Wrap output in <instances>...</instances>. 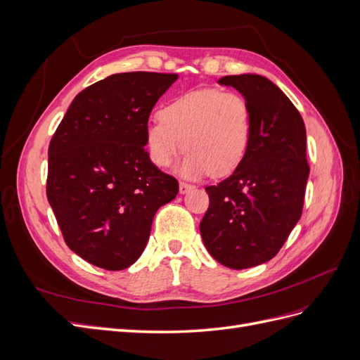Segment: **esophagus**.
I'll use <instances>...</instances> for the list:
<instances>
[{
	"label": "esophagus",
	"mask_w": 360,
	"mask_h": 360,
	"mask_svg": "<svg viewBox=\"0 0 360 360\" xmlns=\"http://www.w3.org/2000/svg\"><path fill=\"white\" fill-rule=\"evenodd\" d=\"M191 189H193V186L192 184H188V183H180V186H179V191H180V193L181 195H184V193H188Z\"/></svg>",
	"instance_id": "1"
}]
</instances>
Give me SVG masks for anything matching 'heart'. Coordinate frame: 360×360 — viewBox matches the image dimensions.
<instances>
[{"label": "heart", "instance_id": "b5f03b06", "mask_svg": "<svg viewBox=\"0 0 360 360\" xmlns=\"http://www.w3.org/2000/svg\"><path fill=\"white\" fill-rule=\"evenodd\" d=\"M249 105L242 94L202 89L183 93L162 106L146 126L151 162L169 168L184 147L179 168L184 179L231 174L243 162L250 141Z\"/></svg>", "mask_w": 360, "mask_h": 360}]
</instances>
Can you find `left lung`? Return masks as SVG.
Segmentation results:
<instances>
[{
    "mask_svg": "<svg viewBox=\"0 0 360 360\" xmlns=\"http://www.w3.org/2000/svg\"><path fill=\"white\" fill-rule=\"evenodd\" d=\"M221 85L240 93L250 111V141L243 162L216 186L200 224L209 254L230 269L274 258L299 222L309 176L307 129L278 85L261 75H230Z\"/></svg>",
    "mask_w": 360,
    "mask_h": 360,
    "instance_id": "8db88e82",
    "label": "left lung"
}]
</instances>
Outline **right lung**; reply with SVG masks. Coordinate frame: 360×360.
Returning <instances> with one entry per match:
<instances>
[{
  "label": "right lung",
  "mask_w": 360,
  "mask_h": 360,
  "mask_svg": "<svg viewBox=\"0 0 360 360\" xmlns=\"http://www.w3.org/2000/svg\"><path fill=\"white\" fill-rule=\"evenodd\" d=\"M174 73H115L70 103L48 150L46 195L64 242L90 264L132 266L179 183L151 162L146 126Z\"/></svg>",
  "instance_id": "right-lung-1"
}]
</instances>
